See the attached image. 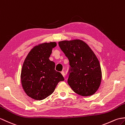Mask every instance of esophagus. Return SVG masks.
<instances>
[{
  "label": "esophagus",
  "instance_id": "34e87169",
  "mask_svg": "<svg viewBox=\"0 0 125 125\" xmlns=\"http://www.w3.org/2000/svg\"><path fill=\"white\" fill-rule=\"evenodd\" d=\"M61 73H62V74L63 75V77L65 76V73H64V72L63 71H62L61 72Z\"/></svg>",
  "mask_w": 125,
  "mask_h": 125
}]
</instances>
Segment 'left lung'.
<instances>
[{"label": "left lung", "mask_w": 125, "mask_h": 125, "mask_svg": "<svg viewBox=\"0 0 125 125\" xmlns=\"http://www.w3.org/2000/svg\"><path fill=\"white\" fill-rule=\"evenodd\" d=\"M61 49L69 61L68 83L76 93L88 96L100 86L102 71L97 57L88 45L81 40L59 42Z\"/></svg>", "instance_id": "obj_1"}]
</instances>
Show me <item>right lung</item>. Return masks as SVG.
<instances>
[{
    "label": "right lung",
    "instance_id": "obj_1",
    "mask_svg": "<svg viewBox=\"0 0 125 125\" xmlns=\"http://www.w3.org/2000/svg\"><path fill=\"white\" fill-rule=\"evenodd\" d=\"M55 42L36 46L29 53L22 66L21 79L22 87L28 96L42 100L54 92L57 83L64 80L55 70V64L49 60Z\"/></svg>",
    "mask_w": 125,
    "mask_h": 125
}]
</instances>
